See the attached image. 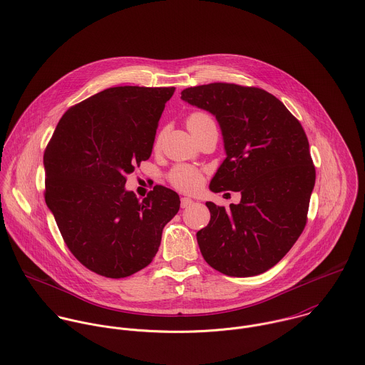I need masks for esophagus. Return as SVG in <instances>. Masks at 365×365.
<instances>
[{"label": "esophagus", "instance_id": "1", "mask_svg": "<svg viewBox=\"0 0 365 365\" xmlns=\"http://www.w3.org/2000/svg\"><path fill=\"white\" fill-rule=\"evenodd\" d=\"M192 204H194V201H192L191 198H187V197L181 198V208H188V207H191Z\"/></svg>", "mask_w": 365, "mask_h": 365}]
</instances>
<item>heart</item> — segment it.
I'll return each mask as SVG.
<instances>
[{"label": "heart", "instance_id": "heart-1", "mask_svg": "<svg viewBox=\"0 0 365 365\" xmlns=\"http://www.w3.org/2000/svg\"><path fill=\"white\" fill-rule=\"evenodd\" d=\"M208 113L204 112H194L187 118V126L190 128L191 125H194L198 120L202 119H209ZM161 145V135H157L156 140H155V148L158 149ZM168 181L178 190L185 191V192H192L197 191L201 187L202 182V177L201 173L191 167V165H177L174 167L170 174H168Z\"/></svg>", "mask_w": 365, "mask_h": 365}]
</instances>
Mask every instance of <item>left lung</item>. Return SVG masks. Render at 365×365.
<instances>
[{
    "instance_id": "left-lung-1",
    "label": "left lung",
    "mask_w": 365,
    "mask_h": 365,
    "mask_svg": "<svg viewBox=\"0 0 365 365\" xmlns=\"http://www.w3.org/2000/svg\"><path fill=\"white\" fill-rule=\"evenodd\" d=\"M181 98L213 113L226 158L209 188L236 191L240 204L207 202L210 220L197 233L209 265L230 277L265 272L298 240L308 220L316 171L301 122L272 94L230 83L181 91Z\"/></svg>"
}]
</instances>
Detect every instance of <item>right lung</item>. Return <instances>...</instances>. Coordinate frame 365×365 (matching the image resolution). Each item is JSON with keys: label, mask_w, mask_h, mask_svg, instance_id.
<instances>
[{"label": "right lung", "mask_w": 365, "mask_h": 365, "mask_svg": "<svg viewBox=\"0 0 365 365\" xmlns=\"http://www.w3.org/2000/svg\"><path fill=\"white\" fill-rule=\"evenodd\" d=\"M174 87H112L68 108L49 140L45 201L64 243L84 267L125 278L156 256L180 197L156 185L142 201L126 175L152 155Z\"/></svg>", "instance_id": "right-lung-1"}]
</instances>
